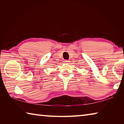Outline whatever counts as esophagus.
Here are the masks:
<instances>
[{
	"instance_id": "34e87169",
	"label": "esophagus",
	"mask_w": 124,
	"mask_h": 124,
	"mask_svg": "<svg viewBox=\"0 0 124 124\" xmlns=\"http://www.w3.org/2000/svg\"><path fill=\"white\" fill-rule=\"evenodd\" d=\"M69 61L68 60H64V63H69Z\"/></svg>"
}]
</instances>
